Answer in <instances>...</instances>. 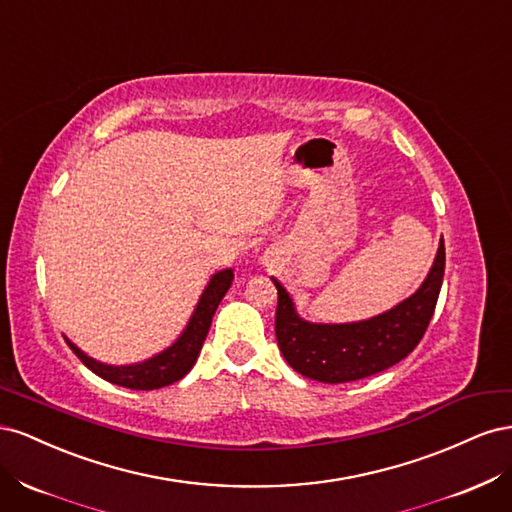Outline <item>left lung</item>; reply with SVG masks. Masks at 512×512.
Segmentation results:
<instances>
[{"instance_id":"1","label":"left lung","mask_w":512,"mask_h":512,"mask_svg":"<svg viewBox=\"0 0 512 512\" xmlns=\"http://www.w3.org/2000/svg\"><path fill=\"white\" fill-rule=\"evenodd\" d=\"M444 277V243L423 286L391 312L354 324H309L294 314L284 286L277 288L275 337L284 359L301 376L318 382H350L399 363L421 342Z\"/></svg>"}]
</instances>
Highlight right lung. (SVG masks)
<instances>
[{"instance_id":"obj_1","label":"right lung","mask_w":512,"mask_h":512,"mask_svg":"<svg viewBox=\"0 0 512 512\" xmlns=\"http://www.w3.org/2000/svg\"><path fill=\"white\" fill-rule=\"evenodd\" d=\"M232 280H235V275H232L230 269L215 273L207 290L203 292V297H200V303L196 305V312L188 324V329L183 331V335L168 350L153 356V359L141 365H130V367L102 365L94 359H89V356L83 354L74 344L68 342V346L91 371H94V374H98L108 382L126 386V389H134V391L162 389V386L181 380L196 363V356L200 348H203V342L209 333L211 318L215 314V309H218L220 301L224 299V294L228 292Z\"/></svg>"}]
</instances>
